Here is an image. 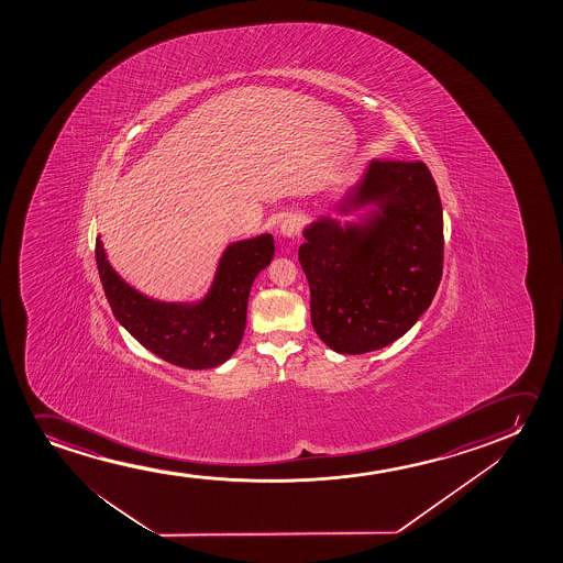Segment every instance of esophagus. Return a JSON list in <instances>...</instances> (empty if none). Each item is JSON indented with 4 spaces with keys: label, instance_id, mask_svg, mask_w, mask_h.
Segmentation results:
<instances>
[{
    "label": "esophagus",
    "instance_id": "34e87169",
    "mask_svg": "<svg viewBox=\"0 0 563 563\" xmlns=\"http://www.w3.org/2000/svg\"><path fill=\"white\" fill-rule=\"evenodd\" d=\"M301 231V219L298 216H288L285 221L278 227V232L285 236V239H294L298 236Z\"/></svg>",
    "mask_w": 563,
    "mask_h": 563
}]
</instances>
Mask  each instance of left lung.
<instances>
[{
  "label": "left lung",
  "instance_id": "8db88e82",
  "mask_svg": "<svg viewBox=\"0 0 563 563\" xmlns=\"http://www.w3.org/2000/svg\"><path fill=\"white\" fill-rule=\"evenodd\" d=\"M365 206L375 208L360 223L313 221L298 252L311 324L339 354H367L404 336L442 278V203L423 162L373 159L339 211Z\"/></svg>",
  "mask_w": 563,
  "mask_h": 563
}]
</instances>
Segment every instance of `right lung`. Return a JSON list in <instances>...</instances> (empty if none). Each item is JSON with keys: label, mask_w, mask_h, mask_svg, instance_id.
I'll return each instance as SVG.
<instances>
[{"label": "right lung", "mask_w": 563, "mask_h": 563, "mask_svg": "<svg viewBox=\"0 0 563 563\" xmlns=\"http://www.w3.org/2000/svg\"><path fill=\"white\" fill-rule=\"evenodd\" d=\"M273 255L271 234L234 242L224 250L203 300L169 303L126 285L109 265L100 236L96 239L101 285L117 321L152 354L185 369L217 367L236 352L246 329L247 296Z\"/></svg>", "instance_id": "add662e5"}]
</instances>
